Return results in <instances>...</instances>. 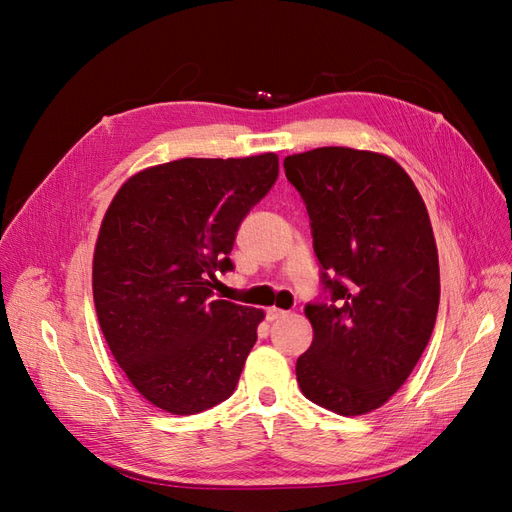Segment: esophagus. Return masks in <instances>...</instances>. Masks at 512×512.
Returning <instances> with one entry per match:
<instances>
[{"label": "esophagus", "instance_id": "1", "mask_svg": "<svg viewBox=\"0 0 512 512\" xmlns=\"http://www.w3.org/2000/svg\"><path fill=\"white\" fill-rule=\"evenodd\" d=\"M288 312H284V309H280V307H269L267 309V320H280V318H284Z\"/></svg>", "mask_w": 512, "mask_h": 512}]
</instances>
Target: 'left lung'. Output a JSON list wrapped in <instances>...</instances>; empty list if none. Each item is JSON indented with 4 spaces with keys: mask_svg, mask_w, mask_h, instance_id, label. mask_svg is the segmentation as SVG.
Returning a JSON list of instances; mask_svg holds the SVG:
<instances>
[{
    "mask_svg": "<svg viewBox=\"0 0 512 512\" xmlns=\"http://www.w3.org/2000/svg\"><path fill=\"white\" fill-rule=\"evenodd\" d=\"M307 207L327 301L307 303L314 342L297 361L301 393L342 416L384 406L436 324L438 247L416 185L393 158L318 147L284 160Z\"/></svg>",
    "mask_w": 512,
    "mask_h": 512,
    "instance_id": "8db88e82",
    "label": "left lung"
}]
</instances>
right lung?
I'll return each mask as SVG.
<instances>
[{
    "label": "right lung",
    "instance_id": "obj_1",
    "mask_svg": "<svg viewBox=\"0 0 512 512\" xmlns=\"http://www.w3.org/2000/svg\"><path fill=\"white\" fill-rule=\"evenodd\" d=\"M280 173L275 153L183 158L132 175L94 252V303L115 361L149 404L198 414L235 393L265 312L213 297L237 230Z\"/></svg>",
    "mask_w": 512,
    "mask_h": 512
}]
</instances>
